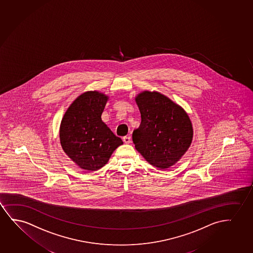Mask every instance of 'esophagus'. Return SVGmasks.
Listing matches in <instances>:
<instances>
[{
  "mask_svg": "<svg viewBox=\"0 0 253 253\" xmlns=\"http://www.w3.org/2000/svg\"><path fill=\"white\" fill-rule=\"evenodd\" d=\"M123 141L126 144H129V143L131 142V138L129 136H125V137H123Z\"/></svg>",
  "mask_w": 253,
  "mask_h": 253,
  "instance_id": "34e87169",
  "label": "esophagus"
}]
</instances>
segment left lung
Here are the masks:
<instances>
[{
	"label": "left lung",
	"instance_id": "obj_1",
	"mask_svg": "<svg viewBox=\"0 0 253 253\" xmlns=\"http://www.w3.org/2000/svg\"><path fill=\"white\" fill-rule=\"evenodd\" d=\"M141 116L132 132L135 148L150 164L167 169L188 150L193 130L188 114L159 92L144 91L135 97Z\"/></svg>",
	"mask_w": 253,
	"mask_h": 253
}]
</instances>
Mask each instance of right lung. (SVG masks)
Here are the masks:
<instances>
[{"mask_svg":"<svg viewBox=\"0 0 253 253\" xmlns=\"http://www.w3.org/2000/svg\"><path fill=\"white\" fill-rule=\"evenodd\" d=\"M108 96L87 91L66 111L60 126V140L66 154L80 168L96 171L107 164L123 144L101 120Z\"/></svg>","mask_w":253,"mask_h":253,"instance_id":"1","label":"right lung"}]
</instances>
